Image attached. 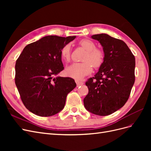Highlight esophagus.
Returning a JSON list of instances; mask_svg holds the SVG:
<instances>
[{"label": "esophagus", "mask_w": 151, "mask_h": 151, "mask_svg": "<svg viewBox=\"0 0 151 151\" xmlns=\"http://www.w3.org/2000/svg\"><path fill=\"white\" fill-rule=\"evenodd\" d=\"M76 83L77 84V86H82L84 83H83V82H81L79 80H76Z\"/></svg>", "instance_id": "34e87169"}]
</instances>
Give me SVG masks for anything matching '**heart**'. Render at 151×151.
I'll list each match as a JSON object with an SVG mask.
<instances>
[{
    "label": "heart",
    "instance_id": "1",
    "mask_svg": "<svg viewBox=\"0 0 151 151\" xmlns=\"http://www.w3.org/2000/svg\"><path fill=\"white\" fill-rule=\"evenodd\" d=\"M80 45L84 50L86 53L83 58V63H74L66 68L65 72L67 76L75 79H81L87 75L91 74L94 68L99 67L104 61V55L103 50L96 48L95 43L90 40L84 39L80 42ZM71 46L67 44L61 50L62 58L65 62H69L70 59Z\"/></svg>",
    "mask_w": 151,
    "mask_h": 151
}]
</instances>
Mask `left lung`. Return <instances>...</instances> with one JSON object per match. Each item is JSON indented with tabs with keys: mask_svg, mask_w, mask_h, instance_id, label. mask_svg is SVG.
Returning <instances> with one entry per match:
<instances>
[{
	"mask_svg": "<svg viewBox=\"0 0 151 151\" xmlns=\"http://www.w3.org/2000/svg\"><path fill=\"white\" fill-rule=\"evenodd\" d=\"M91 38L103 47L104 61L98 72L86 83L89 93L84 99L85 108L94 115L106 116L127 101L135 82V57L123 41L107 34Z\"/></svg>",
	"mask_w": 151,
	"mask_h": 151,
	"instance_id": "left-lung-1",
	"label": "left lung"
}]
</instances>
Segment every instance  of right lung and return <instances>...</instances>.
<instances>
[{
  "mask_svg": "<svg viewBox=\"0 0 151 151\" xmlns=\"http://www.w3.org/2000/svg\"><path fill=\"white\" fill-rule=\"evenodd\" d=\"M46 36L25 47L16 63L15 83L29 111L50 116L64 108L67 94L76 84L70 77L56 76L63 70L61 50L76 38Z\"/></svg>",
  "mask_w": 151,
  "mask_h": 151,
  "instance_id": "right-lung-1",
  "label": "right lung"
}]
</instances>
